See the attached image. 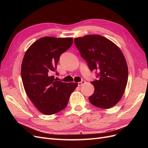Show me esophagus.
Returning a JSON list of instances; mask_svg holds the SVG:
<instances>
[{
	"instance_id": "esophagus-1",
	"label": "esophagus",
	"mask_w": 148,
	"mask_h": 148,
	"mask_svg": "<svg viewBox=\"0 0 148 148\" xmlns=\"http://www.w3.org/2000/svg\"><path fill=\"white\" fill-rule=\"evenodd\" d=\"M86 83V82L84 81V80H82V82H78V86H81L83 84H84V83Z\"/></svg>"
}]
</instances>
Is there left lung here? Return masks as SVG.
<instances>
[{
  "mask_svg": "<svg viewBox=\"0 0 148 148\" xmlns=\"http://www.w3.org/2000/svg\"><path fill=\"white\" fill-rule=\"evenodd\" d=\"M74 42L89 69L99 72V78L91 82L95 92L89 101L102 109L114 106L122 98L128 82V66L122 52L112 41L98 34L75 38Z\"/></svg>",
  "mask_w": 148,
  "mask_h": 148,
  "instance_id": "8db88e82",
  "label": "left lung"
}]
</instances>
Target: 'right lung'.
<instances>
[{"instance_id": "1", "label": "right lung", "mask_w": 148, "mask_h": 148, "mask_svg": "<svg viewBox=\"0 0 148 148\" xmlns=\"http://www.w3.org/2000/svg\"><path fill=\"white\" fill-rule=\"evenodd\" d=\"M73 42L71 38L43 37L31 44L21 64V78L26 95L36 107L45 115L64 109L77 83L57 81L52 71L62 53Z\"/></svg>"}]
</instances>
